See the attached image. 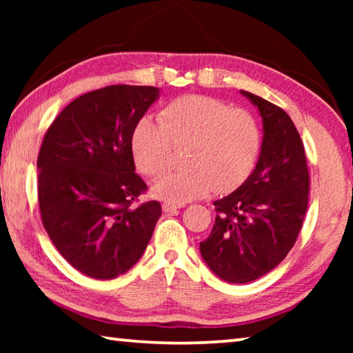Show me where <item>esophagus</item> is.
I'll return each instance as SVG.
<instances>
[{
    "label": "esophagus",
    "instance_id": "34e87169",
    "mask_svg": "<svg viewBox=\"0 0 353 353\" xmlns=\"http://www.w3.org/2000/svg\"><path fill=\"white\" fill-rule=\"evenodd\" d=\"M182 207H183V204H174V202H163V205H162L165 213L174 212V210H177V208H182Z\"/></svg>",
    "mask_w": 353,
    "mask_h": 353
}]
</instances>
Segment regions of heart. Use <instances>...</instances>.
I'll list each match as a JSON object with an SVG mask.
<instances>
[{"instance_id":"obj_1","label":"heart","mask_w":353,"mask_h":353,"mask_svg":"<svg viewBox=\"0 0 353 353\" xmlns=\"http://www.w3.org/2000/svg\"><path fill=\"white\" fill-rule=\"evenodd\" d=\"M159 121L143 117L135 124L130 149L143 174L157 176L168 166L172 146H187L188 168L168 171L152 183L157 198L176 204L193 201L214 188L227 193L254 171L261 151V128L252 113L232 109L208 97H182L166 104Z\"/></svg>"}]
</instances>
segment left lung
Here are the masks:
<instances>
[{
  "label": "left lung",
  "instance_id": "obj_1",
  "mask_svg": "<svg viewBox=\"0 0 353 353\" xmlns=\"http://www.w3.org/2000/svg\"><path fill=\"white\" fill-rule=\"evenodd\" d=\"M241 94L263 119L260 157L241 187L213 202L212 234L199 244L207 266L229 283L252 282L288 255L310 191L305 149L288 113L256 94Z\"/></svg>",
  "mask_w": 353,
  "mask_h": 353
}]
</instances>
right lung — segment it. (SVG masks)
Segmentation results:
<instances>
[{"label": "right lung", "mask_w": 353, "mask_h": 353, "mask_svg": "<svg viewBox=\"0 0 353 353\" xmlns=\"http://www.w3.org/2000/svg\"><path fill=\"white\" fill-rule=\"evenodd\" d=\"M157 87L109 85L65 107L41 141L39 207L48 236L77 271L109 280L141 259L162 214L135 174L130 139Z\"/></svg>", "instance_id": "obj_1"}]
</instances>
